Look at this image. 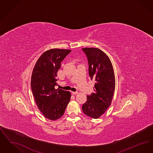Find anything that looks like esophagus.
Here are the masks:
<instances>
[{"mask_svg": "<svg viewBox=\"0 0 153 153\" xmlns=\"http://www.w3.org/2000/svg\"><path fill=\"white\" fill-rule=\"evenodd\" d=\"M72 94L73 95H77L78 94V92H72Z\"/></svg>", "mask_w": 153, "mask_h": 153, "instance_id": "esophagus-1", "label": "esophagus"}]
</instances>
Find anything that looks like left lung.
I'll use <instances>...</instances> for the list:
<instances>
[{
    "instance_id": "obj_1",
    "label": "left lung",
    "mask_w": 153,
    "mask_h": 153,
    "mask_svg": "<svg viewBox=\"0 0 153 153\" xmlns=\"http://www.w3.org/2000/svg\"><path fill=\"white\" fill-rule=\"evenodd\" d=\"M82 50L87 57L90 77L95 81L94 92L88 95L82 110L88 117L97 119L105 113L113 99L115 89L114 68L108 56L100 49L85 48Z\"/></svg>"
}]
</instances>
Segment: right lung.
<instances>
[{
	"label": "right lung",
	"instance_id": "add662e5",
	"mask_svg": "<svg viewBox=\"0 0 153 153\" xmlns=\"http://www.w3.org/2000/svg\"><path fill=\"white\" fill-rule=\"evenodd\" d=\"M71 51L62 49L45 51L38 59L31 74V88L36 105L45 117L53 121L63 116L71 99L69 91L54 88L61 62Z\"/></svg>",
	"mask_w": 153,
	"mask_h": 153
}]
</instances>
